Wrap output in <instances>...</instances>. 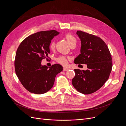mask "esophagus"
I'll return each mask as SVG.
<instances>
[{
    "instance_id": "esophagus-1",
    "label": "esophagus",
    "mask_w": 126,
    "mask_h": 126,
    "mask_svg": "<svg viewBox=\"0 0 126 126\" xmlns=\"http://www.w3.org/2000/svg\"><path fill=\"white\" fill-rule=\"evenodd\" d=\"M68 69H69L68 68H67V67H63V70L64 71H67Z\"/></svg>"
}]
</instances>
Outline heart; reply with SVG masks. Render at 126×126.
<instances>
[{"label":"heart","instance_id":"1","mask_svg":"<svg viewBox=\"0 0 126 126\" xmlns=\"http://www.w3.org/2000/svg\"><path fill=\"white\" fill-rule=\"evenodd\" d=\"M65 38L66 39V40L67 41V42L68 43V44L70 45H71V44H72L73 43L75 42H76V38L72 36L71 34H68L67 35H65ZM55 42L53 41L51 42L50 44V48L51 49H54L55 47ZM68 57H65V56H61L59 57H58L56 59V61L60 64H61L62 65H65L67 64V60L68 59Z\"/></svg>","mask_w":126,"mask_h":126}]
</instances>
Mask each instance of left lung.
I'll return each instance as SVG.
<instances>
[{
  "label": "left lung",
  "mask_w": 126,
  "mask_h": 126,
  "mask_svg": "<svg viewBox=\"0 0 126 126\" xmlns=\"http://www.w3.org/2000/svg\"><path fill=\"white\" fill-rule=\"evenodd\" d=\"M76 34L81 42V54L74 63L86 64L87 69H74L72 84L80 93L89 94L101 88L107 81L112 67V58L107 45L100 37L81 31Z\"/></svg>",
  "instance_id": "left-lung-1"
}]
</instances>
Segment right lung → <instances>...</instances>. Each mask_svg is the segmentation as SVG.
<instances>
[{
    "mask_svg": "<svg viewBox=\"0 0 126 126\" xmlns=\"http://www.w3.org/2000/svg\"><path fill=\"white\" fill-rule=\"evenodd\" d=\"M59 33L55 30L37 32L26 38L19 46L15 60L16 74L31 93L41 94L48 91L56 76L63 70L62 66L58 64L49 67L41 64L42 60L50 53L51 40Z\"/></svg>",
    "mask_w": 126,
    "mask_h": 126,
    "instance_id": "add662e5",
    "label": "right lung"
}]
</instances>
